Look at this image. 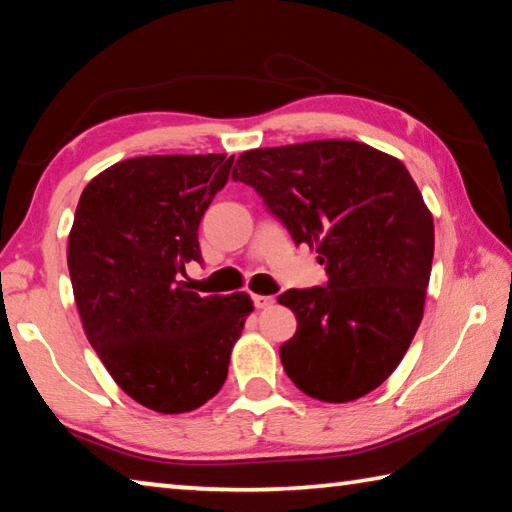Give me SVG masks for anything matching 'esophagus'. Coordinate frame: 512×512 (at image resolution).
Instances as JSON below:
<instances>
[{
	"instance_id": "obj_1",
	"label": "esophagus",
	"mask_w": 512,
	"mask_h": 512,
	"mask_svg": "<svg viewBox=\"0 0 512 512\" xmlns=\"http://www.w3.org/2000/svg\"><path fill=\"white\" fill-rule=\"evenodd\" d=\"M275 302V298L273 296H253V305L257 307V309H266V307H271Z\"/></svg>"
}]
</instances>
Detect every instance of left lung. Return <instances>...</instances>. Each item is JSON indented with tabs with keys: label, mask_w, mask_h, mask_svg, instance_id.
I'll return each instance as SVG.
<instances>
[{
	"label": "left lung",
	"mask_w": 512,
	"mask_h": 512,
	"mask_svg": "<svg viewBox=\"0 0 512 512\" xmlns=\"http://www.w3.org/2000/svg\"><path fill=\"white\" fill-rule=\"evenodd\" d=\"M296 246L316 248L323 287L277 302L298 318L280 348L302 393L352 402L400 366L418 332L433 262V219L400 160L350 140L255 149L232 167Z\"/></svg>",
	"instance_id": "left-lung-1"
}]
</instances>
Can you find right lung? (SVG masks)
<instances>
[{
  "label": "right lung",
  "mask_w": 512,
  "mask_h": 512,
  "mask_svg": "<svg viewBox=\"0 0 512 512\" xmlns=\"http://www.w3.org/2000/svg\"><path fill=\"white\" fill-rule=\"evenodd\" d=\"M225 155H146L83 189L69 232L74 300L94 352L146 409L185 413L221 391L253 302L180 282L203 262L198 225L228 183Z\"/></svg>",
  "instance_id": "obj_1"
}]
</instances>
